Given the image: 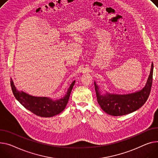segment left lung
<instances>
[{
  "label": "left lung",
  "mask_w": 158,
  "mask_h": 158,
  "mask_svg": "<svg viewBox=\"0 0 158 158\" xmlns=\"http://www.w3.org/2000/svg\"><path fill=\"white\" fill-rule=\"evenodd\" d=\"M153 75L152 63L150 74L145 87L139 91L127 94H115L106 93L102 94L99 87L94 82L97 98L102 109L107 114L119 116L131 113L140 109L148 100L151 89Z\"/></svg>",
  "instance_id": "obj_1"
}]
</instances>
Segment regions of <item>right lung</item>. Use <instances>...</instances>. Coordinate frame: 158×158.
Here are the masks:
<instances>
[{
    "label": "right lung",
    "instance_id": "add662e5",
    "mask_svg": "<svg viewBox=\"0 0 158 158\" xmlns=\"http://www.w3.org/2000/svg\"><path fill=\"white\" fill-rule=\"evenodd\" d=\"M75 82L73 81L72 82L65 95L58 100H52L48 97H33L25 92L19 91L16 89L12 79H10V86L16 99L25 108L38 116L50 118L61 113L65 109Z\"/></svg>",
    "mask_w": 158,
    "mask_h": 158
}]
</instances>
